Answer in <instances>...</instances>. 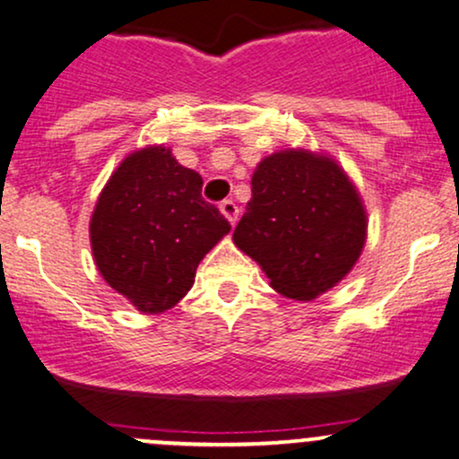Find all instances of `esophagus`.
<instances>
[{
	"label": "esophagus",
	"instance_id": "obj_1",
	"mask_svg": "<svg viewBox=\"0 0 459 459\" xmlns=\"http://www.w3.org/2000/svg\"><path fill=\"white\" fill-rule=\"evenodd\" d=\"M221 214L225 216V219H228V223L231 225V228H234L236 225V221H238V205L234 204V201H223V204H221Z\"/></svg>",
	"mask_w": 459,
	"mask_h": 459
}]
</instances>
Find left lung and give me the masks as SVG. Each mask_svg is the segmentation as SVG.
Returning a JSON list of instances; mask_svg holds the SVG:
<instances>
[{
    "label": "left lung",
    "instance_id": "left-lung-1",
    "mask_svg": "<svg viewBox=\"0 0 459 459\" xmlns=\"http://www.w3.org/2000/svg\"><path fill=\"white\" fill-rule=\"evenodd\" d=\"M231 238L280 295L310 302L357 264L366 247L368 212L333 157L284 149L255 166L247 212Z\"/></svg>",
    "mask_w": 459,
    "mask_h": 459
}]
</instances>
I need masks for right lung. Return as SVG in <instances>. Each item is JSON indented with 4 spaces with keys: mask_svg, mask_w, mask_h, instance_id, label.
<instances>
[{
    "mask_svg": "<svg viewBox=\"0 0 459 459\" xmlns=\"http://www.w3.org/2000/svg\"><path fill=\"white\" fill-rule=\"evenodd\" d=\"M199 172L169 146L133 151L111 172L91 212L93 263L113 290L146 315L175 307L230 223L201 199Z\"/></svg>",
    "mask_w": 459,
    "mask_h": 459,
    "instance_id": "add662e5",
    "label": "right lung"
}]
</instances>
